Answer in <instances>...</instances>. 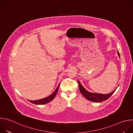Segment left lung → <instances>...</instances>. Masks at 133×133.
Returning a JSON list of instances; mask_svg holds the SVG:
<instances>
[{"label": "left lung", "instance_id": "left-lung-1", "mask_svg": "<svg viewBox=\"0 0 133 133\" xmlns=\"http://www.w3.org/2000/svg\"><path fill=\"white\" fill-rule=\"evenodd\" d=\"M118 55L120 57L119 53L118 51ZM78 83L79 84V90L81 93L83 94V95L88 100L94 102H98L100 103L103 101H104L107 99H108L111 95L112 94L115 92L116 89L112 91L111 92L107 94H97V93H92L86 90L84 87L81 85L79 81H78Z\"/></svg>", "mask_w": 133, "mask_h": 133}]
</instances>
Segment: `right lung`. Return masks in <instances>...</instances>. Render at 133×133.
Here are the masks:
<instances>
[{"label": "right lung", "mask_w": 133, "mask_h": 133, "mask_svg": "<svg viewBox=\"0 0 133 133\" xmlns=\"http://www.w3.org/2000/svg\"><path fill=\"white\" fill-rule=\"evenodd\" d=\"M59 86V85H58L57 88H56V89L54 91V92L52 94H51L50 96H48L47 97H46L43 99H39V100H36V101H29V102L32 104H37V105H43V104H47V103L51 102L55 98L57 92V91H58Z\"/></svg>", "instance_id": "1"}]
</instances>
